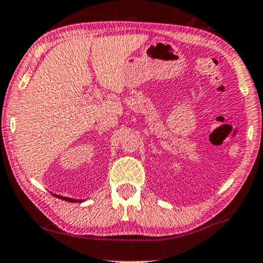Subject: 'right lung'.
Segmentation results:
<instances>
[{"label": "right lung", "instance_id": "add662e5", "mask_svg": "<svg viewBox=\"0 0 263 263\" xmlns=\"http://www.w3.org/2000/svg\"><path fill=\"white\" fill-rule=\"evenodd\" d=\"M54 196H55L57 198H59V199H63V200H67V202H71V203H77V202H82V199H72V198H69V197H63V196H59V194H54Z\"/></svg>", "mask_w": 263, "mask_h": 263}]
</instances>
